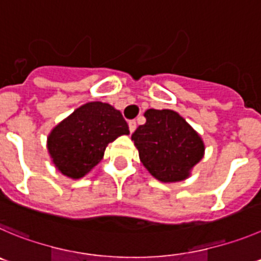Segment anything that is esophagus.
Listing matches in <instances>:
<instances>
[{
	"label": "esophagus",
	"instance_id": "obj_1",
	"mask_svg": "<svg viewBox=\"0 0 261 261\" xmlns=\"http://www.w3.org/2000/svg\"><path fill=\"white\" fill-rule=\"evenodd\" d=\"M128 128H130V133H134L136 128V121L135 119H131L130 122H128Z\"/></svg>",
	"mask_w": 261,
	"mask_h": 261
}]
</instances>
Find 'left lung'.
I'll return each instance as SVG.
<instances>
[{"label":"left lung","mask_w":261,"mask_h":261,"mask_svg":"<svg viewBox=\"0 0 261 261\" xmlns=\"http://www.w3.org/2000/svg\"><path fill=\"white\" fill-rule=\"evenodd\" d=\"M147 122L131 139L143 165L161 182H178L203 159L204 144L198 133L174 110L148 109Z\"/></svg>","instance_id":"8db88e82"}]
</instances>
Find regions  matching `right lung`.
<instances>
[{
	"mask_svg": "<svg viewBox=\"0 0 261 261\" xmlns=\"http://www.w3.org/2000/svg\"><path fill=\"white\" fill-rule=\"evenodd\" d=\"M127 134V122L119 110L105 102H88L53 128L48 151L58 170L76 179L101 161L110 142Z\"/></svg>",
	"mask_w": 261,
	"mask_h": 261,
	"instance_id": "obj_1",
	"label": "right lung"
}]
</instances>
